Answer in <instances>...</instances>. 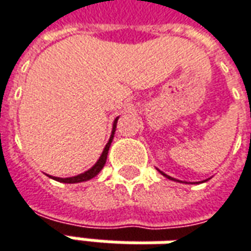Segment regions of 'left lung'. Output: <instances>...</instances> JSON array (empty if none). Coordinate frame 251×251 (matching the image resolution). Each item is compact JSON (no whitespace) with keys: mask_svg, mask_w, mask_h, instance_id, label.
Returning a JSON list of instances; mask_svg holds the SVG:
<instances>
[{"mask_svg":"<svg viewBox=\"0 0 251 251\" xmlns=\"http://www.w3.org/2000/svg\"><path fill=\"white\" fill-rule=\"evenodd\" d=\"M161 172V171H160ZM161 174H162V175H164V176H167L168 177V179H171V180H176V179H174V177H171V176H168V175H165V174H164V172H161Z\"/></svg>","mask_w":251,"mask_h":251,"instance_id":"obj_1","label":"left lung"}]
</instances>
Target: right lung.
<instances>
[{
  "instance_id": "1",
  "label": "right lung",
  "mask_w": 251,
  "mask_h": 251,
  "mask_svg": "<svg viewBox=\"0 0 251 251\" xmlns=\"http://www.w3.org/2000/svg\"><path fill=\"white\" fill-rule=\"evenodd\" d=\"M117 122H118V118L114 121V127H112V134H111V137H109V142L107 143V146H105V149H104V151L101 154V157L99 158V161L91 167L89 171H86V172H83L80 175H77V176H72V177H55L54 179L58 180V182H62V183H79V182H86V180H89L91 177H94L97 174H99L101 169L104 168V165H105V161H107V155H108V150H109V146H111V143H112V139H114V133H115V127H117Z\"/></svg>"
}]
</instances>
